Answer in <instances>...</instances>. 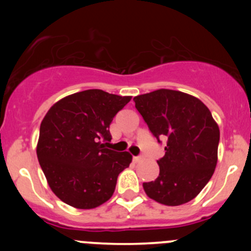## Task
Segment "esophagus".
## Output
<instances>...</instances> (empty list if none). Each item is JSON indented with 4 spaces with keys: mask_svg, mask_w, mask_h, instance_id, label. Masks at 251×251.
Segmentation results:
<instances>
[{
    "mask_svg": "<svg viewBox=\"0 0 251 251\" xmlns=\"http://www.w3.org/2000/svg\"><path fill=\"white\" fill-rule=\"evenodd\" d=\"M133 160H135L136 163H140V161H142V156H133Z\"/></svg>",
    "mask_w": 251,
    "mask_h": 251,
    "instance_id": "obj_1",
    "label": "esophagus"
}]
</instances>
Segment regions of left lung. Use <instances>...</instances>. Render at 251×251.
Wrapping results in <instances>:
<instances>
[{
    "label": "left lung",
    "mask_w": 251,
    "mask_h": 251,
    "mask_svg": "<svg viewBox=\"0 0 251 251\" xmlns=\"http://www.w3.org/2000/svg\"><path fill=\"white\" fill-rule=\"evenodd\" d=\"M136 109L158 143L166 141L160 173L144 182V192L158 203L176 206L196 198L217 163L220 130L198 98L174 90H156L133 98Z\"/></svg>",
    "instance_id": "8db88e82"
}]
</instances>
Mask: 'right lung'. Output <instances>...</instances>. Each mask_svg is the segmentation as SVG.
I'll list each match as a JSON object with an SVG mask.
<instances>
[{"label":"right lung","instance_id":"right-lung-1","mask_svg":"<svg viewBox=\"0 0 251 251\" xmlns=\"http://www.w3.org/2000/svg\"><path fill=\"white\" fill-rule=\"evenodd\" d=\"M131 97L86 90L63 98L47 111L40 126L37 159L53 193L77 209L105 203L116 179L128 168L127 151L105 148L109 125Z\"/></svg>","mask_w":251,"mask_h":251}]
</instances>
